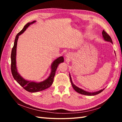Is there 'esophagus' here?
<instances>
[{
	"label": "esophagus",
	"instance_id": "34e87169",
	"mask_svg": "<svg viewBox=\"0 0 122 122\" xmlns=\"http://www.w3.org/2000/svg\"><path fill=\"white\" fill-rule=\"evenodd\" d=\"M66 56H67V57H69V54H67V55H66Z\"/></svg>",
	"mask_w": 122,
	"mask_h": 122
}]
</instances>
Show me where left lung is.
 Returning a JSON list of instances; mask_svg holds the SVG:
<instances>
[{"label":"left lung","mask_w":122,"mask_h":122,"mask_svg":"<svg viewBox=\"0 0 122 122\" xmlns=\"http://www.w3.org/2000/svg\"><path fill=\"white\" fill-rule=\"evenodd\" d=\"M102 36H103V39H104V40L105 41L109 42H110L112 44V38H110V36L107 34L106 32H105L104 31V30H103L102 31ZM114 53H115V52H114ZM115 54H116V53H115ZM69 76H70V81H71L72 86L73 88L74 89V90L76 92H77V93H78L79 94H81L82 95H87V96H94V95H96L97 94H100L101 92H102L103 90L105 89V88H103V89H102V90H101L99 91L95 92H88L86 91L81 89V88H80L78 87H77V86H76L73 83V82L72 81L71 75H70V74H69Z\"/></svg>","instance_id":"left-lung-1"}]
</instances>
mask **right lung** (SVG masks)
I'll list each match as a JSON object with an SVG mask.
<instances>
[{
    "mask_svg": "<svg viewBox=\"0 0 122 122\" xmlns=\"http://www.w3.org/2000/svg\"><path fill=\"white\" fill-rule=\"evenodd\" d=\"M36 22V21H34L31 22L27 23L24 26V28L17 35L15 40L14 46L12 50L10 56L11 71H12L14 78L26 91L30 92V93H36V92L42 91L50 87L53 83L55 72L56 71L59 64L61 62H63L64 61L63 56H60L56 58V60H55L53 61L52 64L51 65V73L49 77L46 79L41 82H38L26 80L23 78L20 75V74L18 73L16 67V50L17 41L18 38H19V36L22 34L26 30V29L29 25L35 23Z\"/></svg>",
    "mask_w": 122,
    "mask_h": 122,
    "instance_id": "right-lung-1",
    "label": "right lung"
}]
</instances>
